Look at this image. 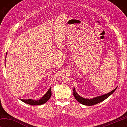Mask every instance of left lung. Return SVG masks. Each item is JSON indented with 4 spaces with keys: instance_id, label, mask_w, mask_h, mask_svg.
<instances>
[{
    "instance_id": "left-lung-1",
    "label": "left lung",
    "mask_w": 127,
    "mask_h": 127,
    "mask_svg": "<svg viewBox=\"0 0 127 127\" xmlns=\"http://www.w3.org/2000/svg\"><path fill=\"white\" fill-rule=\"evenodd\" d=\"M117 89V87H116L114 90H113V91L109 92V93L105 95H102L101 96H97V97L92 98H85L83 97H81L80 95H79L77 93L74 87L73 90V95L77 101L81 103V104L86 105V106H92V105L97 104L98 103H100L103 101L105 100V99H106V98L109 97L111 94H113V92L115 91Z\"/></svg>"
}]
</instances>
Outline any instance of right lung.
I'll use <instances>...</instances> for the list:
<instances>
[{
	"label": "right lung",
	"mask_w": 127,
	"mask_h": 127,
	"mask_svg": "<svg viewBox=\"0 0 127 127\" xmlns=\"http://www.w3.org/2000/svg\"><path fill=\"white\" fill-rule=\"evenodd\" d=\"M7 53L6 54V55H7ZM51 96V87H50V89L48 90V91H47L46 93L45 94L40 100H32V99H27V100L21 99V100L22 101L24 102L25 103H26V104H29L30 105H42L45 104V103H46L47 101H48L49 98H50Z\"/></svg>",
	"instance_id": "add662e5"
}]
</instances>
